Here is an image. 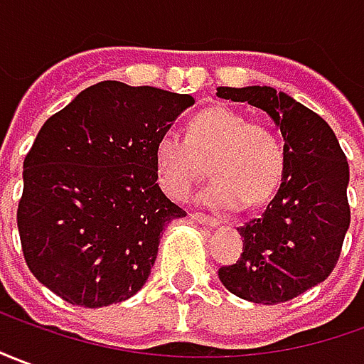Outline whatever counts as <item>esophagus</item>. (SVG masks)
<instances>
[{
  "label": "esophagus",
  "instance_id": "obj_1",
  "mask_svg": "<svg viewBox=\"0 0 364 364\" xmlns=\"http://www.w3.org/2000/svg\"><path fill=\"white\" fill-rule=\"evenodd\" d=\"M192 220H196L198 224H204L208 228H215V225H220V220L215 218V215H208L204 212H194L192 214Z\"/></svg>",
  "mask_w": 364,
  "mask_h": 364
}]
</instances>
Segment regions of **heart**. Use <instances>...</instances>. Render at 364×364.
<instances>
[{"label":"heart","instance_id":"obj_1","mask_svg":"<svg viewBox=\"0 0 364 364\" xmlns=\"http://www.w3.org/2000/svg\"><path fill=\"white\" fill-rule=\"evenodd\" d=\"M202 200L224 210L259 206L275 194L287 166L277 132L225 107H210L186 122L184 136L166 130L154 144L158 182L172 200H186L206 174Z\"/></svg>","mask_w":364,"mask_h":364}]
</instances>
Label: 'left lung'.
<instances>
[{
    "instance_id": "8db88e82",
    "label": "left lung",
    "mask_w": 364,
    "mask_h": 364,
    "mask_svg": "<svg viewBox=\"0 0 364 364\" xmlns=\"http://www.w3.org/2000/svg\"><path fill=\"white\" fill-rule=\"evenodd\" d=\"M220 99L265 110L285 140L287 166L277 194L259 218L237 228L244 252L218 269L242 299L285 303L325 282L337 265L350 224L349 162L317 112L272 87H218Z\"/></svg>"
}]
</instances>
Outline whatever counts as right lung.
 I'll list each match as a JSON object with an SVG mask.
<instances>
[{"label": "right lung", "instance_id": "1", "mask_svg": "<svg viewBox=\"0 0 364 364\" xmlns=\"http://www.w3.org/2000/svg\"><path fill=\"white\" fill-rule=\"evenodd\" d=\"M190 95L102 81L47 119L17 206L35 277L71 305L105 307L146 283L162 230L186 212L158 186L154 144Z\"/></svg>", "mask_w": 364, "mask_h": 364}]
</instances>
